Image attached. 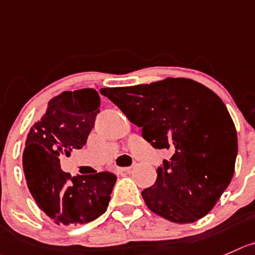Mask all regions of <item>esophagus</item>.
Listing matches in <instances>:
<instances>
[{
	"label": "esophagus",
	"instance_id": "34e87169",
	"mask_svg": "<svg viewBox=\"0 0 255 255\" xmlns=\"http://www.w3.org/2000/svg\"><path fill=\"white\" fill-rule=\"evenodd\" d=\"M130 170H131V166H124V168L116 166V168H115L116 173H129Z\"/></svg>",
	"mask_w": 255,
	"mask_h": 255
}]
</instances>
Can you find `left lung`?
Here are the masks:
<instances>
[{
	"mask_svg": "<svg viewBox=\"0 0 255 255\" xmlns=\"http://www.w3.org/2000/svg\"><path fill=\"white\" fill-rule=\"evenodd\" d=\"M142 137L171 156L152 186L142 190L151 212L174 223H193L217 204L234 174L238 137L227 106L204 85L169 79L150 85L101 89Z\"/></svg>",
	"mask_w": 255,
	"mask_h": 255,
	"instance_id": "8db88e82",
	"label": "left lung"
}]
</instances>
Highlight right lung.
Here are the masks:
<instances>
[{"label":"right lung","mask_w":255,"mask_h":255,"mask_svg":"<svg viewBox=\"0 0 255 255\" xmlns=\"http://www.w3.org/2000/svg\"><path fill=\"white\" fill-rule=\"evenodd\" d=\"M100 96L94 89L65 91L48 101L47 111L31 128L23 151L27 186L56 224H84L106 212L116 176L110 171L71 176L60 165L86 144L100 113Z\"/></svg>","instance_id":"add662e5"}]
</instances>
